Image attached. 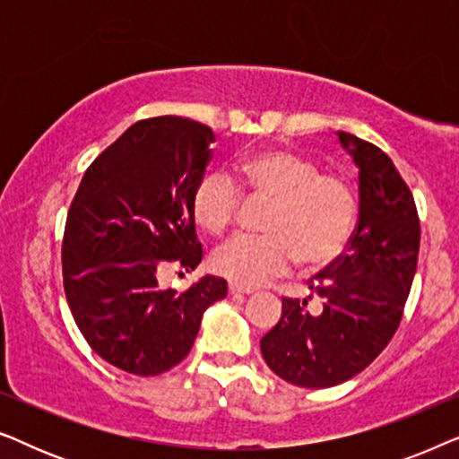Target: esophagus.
I'll use <instances>...</instances> for the list:
<instances>
[{"label": "esophagus", "mask_w": 459, "mask_h": 459, "mask_svg": "<svg viewBox=\"0 0 459 459\" xmlns=\"http://www.w3.org/2000/svg\"><path fill=\"white\" fill-rule=\"evenodd\" d=\"M228 290H230V294H253V292H255L253 288L242 286V284H236V281H230Z\"/></svg>", "instance_id": "obj_1"}]
</instances>
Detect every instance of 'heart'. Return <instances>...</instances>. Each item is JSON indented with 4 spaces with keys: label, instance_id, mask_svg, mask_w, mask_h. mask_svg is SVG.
Listing matches in <instances>:
<instances>
[{
    "label": "heart",
    "instance_id": "1",
    "mask_svg": "<svg viewBox=\"0 0 459 459\" xmlns=\"http://www.w3.org/2000/svg\"><path fill=\"white\" fill-rule=\"evenodd\" d=\"M234 178L253 198L269 200L263 236H236L212 255L219 275L256 286L286 273L299 261L307 269L328 265L353 236L359 200L341 175L319 173L316 162L290 150L272 148L236 162ZM242 192L225 173H209L194 192L200 228L223 234L234 225Z\"/></svg>",
    "mask_w": 459,
    "mask_h": 459
}]
</instances>
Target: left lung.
Here are the masks:
<instances>
[{"label":"left lung","instance_id":"left-lung-1","mask_svg":"<svg viewBox=\"0 0 459 459\" xmlns=\"http://www.w3.org/2000/svg\"><path fill=\"white\" fill-rule=\"evenodd\" d=\"M359 169V219L347 250L309 280L325 300L281 299L280 322L261 338L273 374L290 385L328 388L353 378L399 328L420 250V219L410 187L374 143L338 131Z\"/></svg>","mask_w":459,"mask_h":459}]
</instances>
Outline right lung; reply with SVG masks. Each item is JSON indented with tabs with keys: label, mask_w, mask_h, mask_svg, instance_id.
<instances>
[{
	"label": "right lung",
	"mask_w": 459,
	"mask_h": 459,
	"mask_svg": "<svg viewBox=\"0 0 459 459\" xmlns=\"http://www.w3.org/2000/svg\"><path fill=\"white\" fill-rule=\"evenodd\" d=\"M212 129L184 117L143 118L87 169L68 209L62 275L74 322L104 361L156 376L186 359L203 313L228 294L204 275L162 290L169 265L203 261L192 198L211 160Z\"/></svg>",
	"instance_id": "add662e5"
}]
</instances>
